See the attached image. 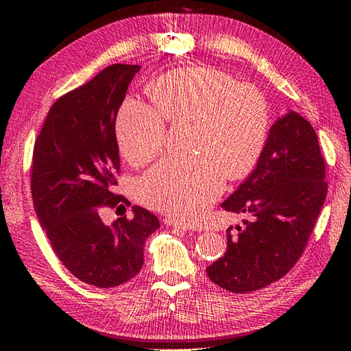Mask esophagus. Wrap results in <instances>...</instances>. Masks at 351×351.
I'll return each mask as SVG.
<instances>
[{"label":"esophagus","mask_w":351,"mask_h":351,"mask_svg":"<svg viewBox=\"0 0 351 351\" xmlns=\"http://www.w3.org/2000/svg\"><path fill=\"white\" fill-rule=\"evenodd\" d=\"M167 224H168L169 227L176 228V230H180V231H189V230H192L189 226L180 224V222H177V221H174V219H167Z\"/></svg>","instance_id":"1"}]
</instances>
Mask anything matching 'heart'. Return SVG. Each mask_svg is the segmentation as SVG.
Segmentation results:
<instances>
[{
    "mask_svg": "<svg viewBox=\"0 0 351 351\" xmlns=\"http://www.w3.org/2000/svg\"><path fill=\"white\" fill-rule=\"evenodd\" d=\"M147 93L155 107L125 99L115 134L127 162L143 167L161 152L167 125L190 123L189 156L165 158L145 174L141 197L184 224L205 215L222 192L224 176L241 178L258 162L269 130L265 95L206 66L180 67L156 77Z\"/></svg>",
    "mask_w": 351,
    "mask_h": 351,
    "instance_id": "b5f03b06",
    "label": "heart"
}]
</instances>
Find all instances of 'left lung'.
Returning <instances> with one entry per match:
<instances>
[{
    "label": "left lung",
    "mask_w": 351,
    "mask_h": 351,
    "mask_svg": "<svg viewBox=\"0 0 351 351\" xmlns=\"http://www.w3.org/2000/svg\"><path fill=\"white\" fill-rule=\"evenodd\" d=\"M328 192L325 161L311 123L295 111L280 117L252 174L222 208L249 214L227 230V252L206 268L231 293H249L281 280L309 240Z\"/></svg>",
    "instance_id": "1"
}]
</instances>
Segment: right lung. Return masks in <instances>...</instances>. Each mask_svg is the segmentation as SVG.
Here are the masks:
<instances>
[{
  "mask_svg": "<svg viewBox=\"0 0 351 351\" xmlns=\"http://www.w3.org/2000/svg\"><path fill=\"white\" fill-rule=\"evenodd\" d=\"M141 66L112 64L52 105L35 141L30 189L40 227L61 263L80 281L111 289L143 267L146 239L159 228L149 210L105 226V208L130 202L114 193L120 176L115 119Z\"/></svg>",
  "mask_w": 351,
  "mask_h": 351,
  "instance_id": "right-lung-1",
  "label": "right lung"
}]
</instances>
